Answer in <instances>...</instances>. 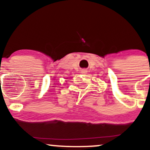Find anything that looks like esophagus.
<instances>
[{
  "label": "esophagus",
  "instance_id": "esophagus-1",
  "mask_svg": "<svg viewBox=\"0 0 150 150\" xmlns=\"http://www.w3.org/2000/svg\"><path fill=\"white\" fill-rule=\"evenodd\" d=\"M87 70H85V69H82V70H81V73L83 74V75H85V74H87Z\"/></svg>",
  "mask_w": 150,
  "mask_h": 150
}]
</instances>
